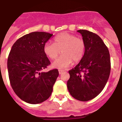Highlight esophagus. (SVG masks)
<instances>
[{
    "label": "esophagus",
    "instance_id": "34e87169",
    "mask_svg": "<svg viewBox=\"0 0 122 122\" xmlns=\"http://www.w3.org/2000/svg\"><path fill=\"white\" fill-rule=\"evenodd\" d=\"M58 71H59V75H61V74H62V73H63V72H64V70H61V69H59V70H58Z\"/></svg>",
    "mask_w": 122,
    "mask_h": 122
}]
</instances>
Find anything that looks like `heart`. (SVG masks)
Segmentation results:
<instances>
[{"label":"heart","instance_id":"1","mask_svg":"<svg viewBox=\"0 0 122 122\" xmlns=\"http://www.w3.org/2000/svg\"><path fill=\"white\" fill-rule=\"evenodd\" d=\"M85 47L83 39L68 32H63L55 37L54 43H45L43 50L46 56L52 60L56 59L62 52L63 55L52 65L56 68H64L70 66L73 60L75 62L80 61L85 54Z\"/></svg>","mask_w":122,"mask_h":122}]
</instances>
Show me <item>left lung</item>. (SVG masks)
Returning a JSON list of instances; mask_svg holds the SVG:
<instances>
[{
  "label": "left lung",
  "instance_id": "1",
  "mask_svg": "<svg viewBox=\"0 0 122 122\" xmlns=\"http://www.w3.org/2000/svg\"><path fill=\"white\" fill-rule=\"evenodd\" d=\"M85 43V52L80 63L69 71L67 86L71 95L86 102L103 90L111 70L109 51L100 36L86 30H77Z\"/></svg>",
  "mask_w": 122,
  "mask_h": 122
}]
</instances>
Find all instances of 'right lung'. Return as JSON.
Returning a JSON list of instances; mask_svg holds the SVG:
<instances>
[{
  "label": "right lung",
  "mask_w": 122,
  "mask_h": 122,
  "mask_svg": "<svg viewBox=\"0 0 122 122\" xmlns=\"http://www.w3.org/2000/svg\"><path fill=\"white\" fill-rule=\"evenodd\" d=\"M52 34L33 32L20 37L13 44L7 59L10 83L22 100L30 104L49 98L59 76L57 69L42 72L51 64L44 46Z\"/></svg>",
  "instance_id": "1"
}]
</instances>
